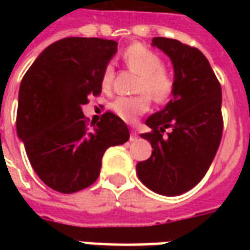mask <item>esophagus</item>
I'll use <instances>...</instances> for the list:
<instances>
[{
	"instance_id": "1",
	"label": "esophagus",
	"mask_w": 250,
	"mask_h": 250,
	"mask_svg": "<svg viewBox=\"0 0 250 250\" xmlns=\"http://www.w3.org/2000/svg\"><path fill=\"white\" fill-rule=\"evenodd\" d=\"M138 139V132L135 130H131V135H130V141L134 142Z\"/></svg>"
}]
</instances>
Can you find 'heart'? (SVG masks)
Wrapping results in <instances>:
<instances>
[{"mask_svg":"<svg viewBox=\"0 0 250 250\" xmlns=\"http://www.w3.org/2000/svg\"><path fill=\"white\" fill-rule=\"evenodd\" d=\"M123 60L131 71L141 75L136 84V91L143 93L130 98H118L111 104V108L122 120L134 123L150 109V96L157 103H163L173 95L175 79L173 72L162 66V59L142 44L128 46L123 53ZM114 77V66L109 64L104 68L102 75V87L104 91L111 89Z\"/></svg>","mask_w":250,"mask_h":250,"instance_id":"b5f03b06","label":"heart"}]
</instances>
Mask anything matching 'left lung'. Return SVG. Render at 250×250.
I'll list each match as a JSON object with an SVG mask.
<instances>
[{"instance_id":"left-lung-1","label":"left lung","mask_w":250,"mask_h":250,"mask_svg":"<svg viewBox=\"0 0 250 250\" xmlns=\"http://www.w3.org/2000/svg\"><path fill=\"white\" fill-rule=\"evenodd\" d=\"M152 46L170 57L175 88L166 107L146 120L151 131L141 136L154 151L136 173L150 190L174 197L198 184L214 159L224 127L222 91L199 49L166 37H154Z\"/></svg>"}]
</instances>
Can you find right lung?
<instances>
[{
	"instance_id": "obj_1",
	"label": "right lung",
	"mask_w": 250,
	"mask_h": 250,
	"mask_svg": "<svg viewBox=\"0 0 250 250\" xmlns=\"http://www.w3.org/2000/svg\"><path fill=\"white\" fill-rule=\"evenodd\" d=\"M116 52L114 40L66 37L41 52L21 80L17 135L36 174L59 193L91 186L105 150L130 138L112 112L89 128L82 111L88 96L102 92L104 68Z\"/></svg>"
}]
</instances>
